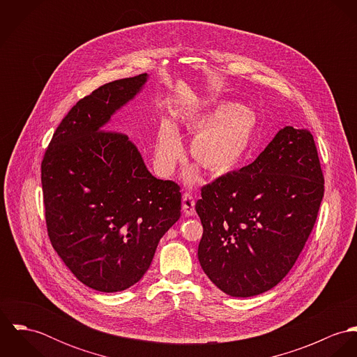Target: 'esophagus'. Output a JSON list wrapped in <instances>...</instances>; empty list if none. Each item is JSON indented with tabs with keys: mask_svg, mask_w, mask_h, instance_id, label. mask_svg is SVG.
Returning <instances> with one entry per match:
<instances>
[{
	"mask_svg": "<svg viewBox=\"0 0 357 357\" xmlns=\"http://www.w3.org/2000/svg\"><path fill=\"white\" fill-rule=\"evenodd\" d=\"M183 211L188 217L195 214V199H194L192 194H190V192H185L183 195Z\"/></svg>",
	"mask_w": 357,
	"mask_h": 357,
	"instance_id": "34e87169",
	"label": "esophagus"
}]
</instances>
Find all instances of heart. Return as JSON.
<instances>
[{
    "label": "heart",
    "mask_w": 357,
    "mask_h": 357,
    "mask_svg": "<svg viewBox=\"0 0 357 357\" xmlns=\"http://www.w3.org/2000/svg\"><path fill=\"white\" fill-rule=\"evenodd\" d=\"M187 125L198 132L191 142V153L206 169L224 173L236 166L249 151L255 132V112L235 102H220L214 108L191 115ZM183 151L176 126L165 121L158 133L153 163L162 176H169ZM192 178V174L190 176Z\"/></svg>",
    "instance_id": "1"
}]
</instances>
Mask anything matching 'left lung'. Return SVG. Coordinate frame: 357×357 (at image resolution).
I'll use <instances>...</instances> for the list:
<instances>
[{
    "mask_svg": "<svg viewBox=\"0 0 357 357\" xmlns=\"http://www.w3.org/2000/svg\"><path fill=\"white\" fill-rule=\"evenodd\" d=\"M324 178L313 136L280 129L255 162L202 188L198 258L231 297L275 287L293 268L314 225Z\"/></svg>",
    "mask_w": 357,
    "mask_h": 357,
    "instance_id": "left-lung-1",
    "label": "left lung"
}]
</instances>
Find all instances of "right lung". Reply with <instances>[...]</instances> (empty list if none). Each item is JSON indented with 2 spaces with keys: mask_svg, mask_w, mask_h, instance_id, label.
<instances>
[{
  "mask_svg": "<svg viewBox=\"0 0 357 357\" xmlns=\"http://www.w3.org/2000/svg\"><path fill=\"white\" fill-rule=\"evenodd\" d=\"M147 79L112 81L81 99L57 126L41 165L52 246L79 282L102 293L137 283L180 218V187L153 177L126 135L104 130Z\"/></svg>",
  "mask_w": 357,
  "mask_h": 357,
  "instance_id": "add662e5",
  "label": "right lung"
}]
</instances>
